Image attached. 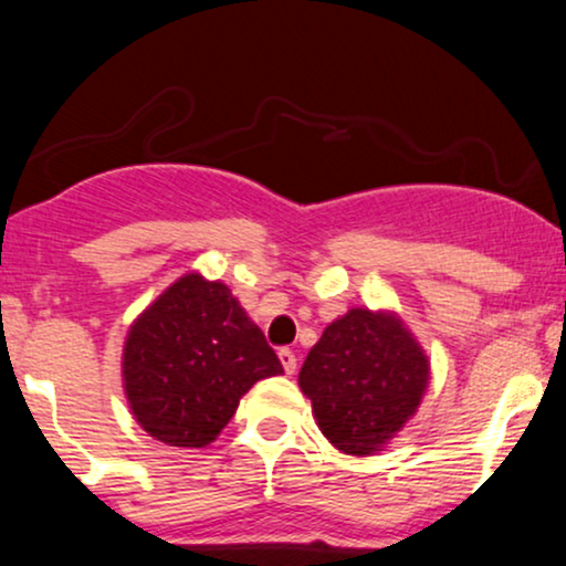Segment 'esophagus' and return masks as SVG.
Instances as JSON below:
<instances>
[{"label": "esophagus", "instance_id": "obj_1", "mask_svg": "<svg viewBox=\"0 0 566 566\" xmlns=\"http://www.w3.org/2000/svg\"><path fill=\"white\" fill-rule=\"evenodd\" d=\"M279 359H282V367H284V373H287V375H292L297 369V359H295V354H292L290 348L279 350Z\"/></svg>", "mask_w": 566, "mask_h": 566}]
</instances>
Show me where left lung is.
I'll use <instances>...</instances> for the list:
<instances>
[{"instance_id":"8db88e82","label":"left lung","mask_w":566,"mask_h":566,"mask_svg":"<svg viewBox=\"0 0 566 566\" xmlns=\"http://www.w3.org/2000/svg\"><path fill=\"white\" fill-rule=\"evenodd\" d=\"M431 380L426 350L394 311L350 308L305 356L301 391L329 444L375 454L418 412Z\"/></svg>"}]
</instances>
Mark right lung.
I'll list each match as a JSON object with an SVG mask.
<instances>
[{"label":"right lung","mask_w":566,"mask_h":566,"mask_svg":"<svg viewBox=\"0 0 566 566\" xmlns=\"http://www.w3.org/2000/svg\"><path fill=\"white\" fill-rule=\"evenodd\" d=\"M282 361L223 282L186 274L133 322L125 394L143 431L170 447H207L258 380Z\"/></svg>","instance_id":"add662e5"}]
</instances>
